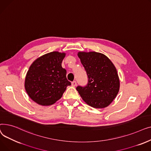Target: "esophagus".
Returning a JSON list of instances; mask_svg holds the SVG:
<instances>
[{
    "mask_svg": "<svg viewBox=\"0 0 151 151\" xmlns=\"http://www.w3.org/2000/svg\"><path fill=\"white\" fill-rule=\"evenodd\" d=\"M71 85L73 87H75L76 86V81H73L72 83H71Z\"/></svg>",
    "mask_w": 151,
    "mask_h": 151,
    "instance_id": "34e87169",
    "label": "esophagus"
}]
</instances>
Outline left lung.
I'll use <instances>...</instances> for the list:
<instances>
[{"instance_id":"obj_1","label":"left lung","mask_w":151,"mask_h":151,"mask_svg":"<svg viewBox=\"0 0 151 151\" xmlns=\"http://www.w3.org/2000/svg\"><path fill=\"white\" fill-rule=\"evenodd\" d=\"M78 56L86 71L88 83L85 87L78 86L76 90L89 106L95 108L107 107L116 97L120 88L114 65L100 52L80 51Z\"/></svg>"}]
</instances>
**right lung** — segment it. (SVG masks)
Returning <instances> with one entry per match:
<instances>
[{
	"label": "right lung",
	"instance_id": "1",
	"mask_svg": "<svg viewBox=\"0 0 151 151\" xmlns=\"http://www.w3.org/2000/svg\"><path fill=\"white\" fill-rule=\"evenodd\" d=\"M66 54L53 51L35 60L27 71L24 82L29 97L37 104L49 106L59 100L71 85L62 67Z\"/></svg>",
	"mask_w": 151,
	"mask_h": 151
}]
</instances>
